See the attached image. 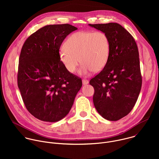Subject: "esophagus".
Returning <instances> with one entry per match:
<instances>
[{"mask_svg": "<svg viewBox=\"0 0 159 159\" xmlns=\"http://www.w3.org/2000/svg\"><path fill=\"white\" fill-rule=\"evenodd\" d=\"M82 83L84 85H87V84H89V80L87 79H83L82 80Z\"/></svg>", "mask_w": 159, "mask_h": 159, "instance_id": "obj_1", "label": "esophagus"}]
</instances>
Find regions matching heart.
Segmentation results:
<instances>
[{"instance_id":"b5f03b06","label":"heart","mask_w":159,"mask_h":159,"mask_svg":"<svg viewBox=\"0 0 159 159\" xmlns=\"http://www.w3.org/2000/svg\"><path fill=\"white\" fill-rule=\"evenodd\" d=\"M110 55V41L103 31H79L72 34L60 51V59L68 72L74 73L80 61V74L99 72Z\"/></svg>"}]
</instances>
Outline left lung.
<instances>
[{"instance_id":"left-lung-1","label":"left lung","mask_w":159,"mask_h":159,"mask_svg":"<svg viewBox=\"0 0 159 159\" xmlns=\"http://www.w3.org/2000/svg\"><path fill=\"white\" fill-rule=\"evenodd\" d=\"M89 25L104 32L110 41L106 66L89 82L94 89V105L104 119L118 121L132 110L141 90L137 44L131 34L118 23Z\"/></svg>"}]
</instances>
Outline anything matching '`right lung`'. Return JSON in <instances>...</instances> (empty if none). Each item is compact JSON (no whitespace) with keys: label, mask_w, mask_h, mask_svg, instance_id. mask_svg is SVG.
<instances>
[{"label":"right lung","mask_w":159,"mask_h":159,"mask_svg":"<svg viewBox=\"0 0 159 159\" xmlns=\"http://www.w3.org/2000/svg\"><path fill=\"white\" fill-rule=\"evenodd\" d=\"M77 30L69 24L44 26L22 47L17 85L26 109L39 120L56 122L66 116L82 87L81 79L66 70L59 54L64 39Z\"/></svg>","instance_id":"right-lung-1"}]
</instances>
